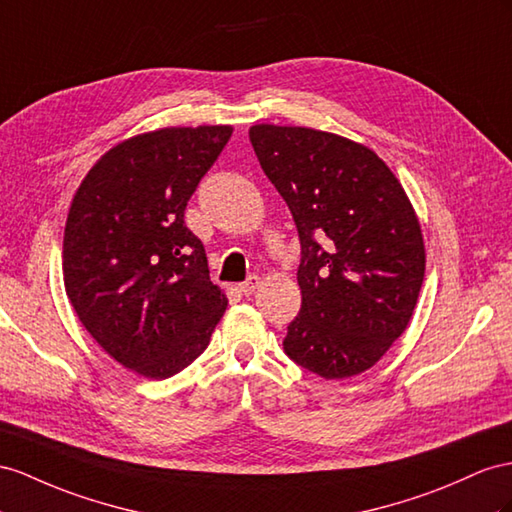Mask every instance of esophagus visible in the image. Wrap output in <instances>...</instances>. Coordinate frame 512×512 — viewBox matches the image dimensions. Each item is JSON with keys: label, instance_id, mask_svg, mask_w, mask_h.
<instances>
[{"label": "esophagus", "instance_id": "obj_1", "mask_svg": "<svg viewBox=\"0 0 512 512\" xmlns=\"http://www.w3.org/2000/svg\"><path fill=\"white\" fill-rule=\"evenodd\" d=\"M257 285H259V277H257V274H251V277H248L246 281L238 283V290H240L244 296H251V294L257 290Z\"/></svg>", "mask_w": 512, "mask_h": 512}]
</instances>
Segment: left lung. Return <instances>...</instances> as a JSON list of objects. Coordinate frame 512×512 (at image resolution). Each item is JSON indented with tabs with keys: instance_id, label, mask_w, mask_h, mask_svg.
Returning a JSON list of instances; mask_svg holds the SVG:
<instances>
[{
	"instance_id": "8db88e82",
	"label": "left lung",
	"mask_w": 512,
	"mask_h": 512,
	"mask_svg": "<svg viewBox=\"0 0 512 512\" xmlns=\"http://www.w3.org/2000/svg\"><path fill=\"white\" fill-rule=\"evenodd\" d=\"M257 160L300 240L298 316L283 350L326 381L370 370L404 333L424 281V240L396 175L363 144L255 125Z\"/></svg>"
}]
</instances>
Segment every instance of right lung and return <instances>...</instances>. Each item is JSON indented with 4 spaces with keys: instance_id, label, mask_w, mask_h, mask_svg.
Segmentation results:
<instances>
[{
    "instance_id": "obj_1",
    "label": "right lung",
    "mask_w": 512,
    "mask_h": 512,
    "mask_svg": "<svg viewBox=\"0 0 512 512\" xmlns=\"http://www.w3.org/2000/svg\"><path fill=\"white\" fill-rule=\"evenodd\" d=\"M229 125L166 127L90 168L64 227L67 296L86 331L140 376H175L207 348L227 298L183 212Z\"/></svg>"
}]
</instances>
